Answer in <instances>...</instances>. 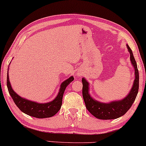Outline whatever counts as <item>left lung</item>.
Segmentation results:
<instances>
[{
    "mask_svg": "<svg viewBox=\"0 0 146 146\" xmlns=\"http://www.w3.org/2000/svg\"><path fill=\"white\" fill-rule=\"evenodd\" d=\"M127 47L130 54V60L135 68V79L130 93L125 99L121 101L111 102L110 104H104V103L95 101L90 96L89 92H88L89 83L85 78H82V83H83L82 93H83V97L86 108L94 117L97 119L108 120V119H117L121 117L130 108L138 94L139 81V71L135 57L132 54V50L127 45Z\"/></svg>",
    "mask_w": 146,
    "mask_h": 146,
    "instance_id": "left-lung-1",
    "label": "left lung"
}]
</instances>
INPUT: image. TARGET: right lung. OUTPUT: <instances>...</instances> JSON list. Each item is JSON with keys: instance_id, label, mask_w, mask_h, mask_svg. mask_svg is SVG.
Returning a JSON list of instances; mask_svg holds the SVG:
<instances>
[{"instance_id": "1", "label": "right lung", "mask_w": 146, "mask_h": 146, "mask_svg": "<svg viewBox=\"0 0 146 146\" xmlns=\"http://www.w3.org/2000/svg\"><path fill=\"white\" fill-rule=\"evenodd\" d=\"M74 80L73 76H71L68 79L63 82L60 86L59 92L54 100L47 104H38L33 101H28L21 98L11 88L9 83V76H7V86L9 94L12 98L13 101L17 106V107L27 115L34 117L38 119L42 118H49L53 117L60 110L62 105V100L66 87Z\"/></svg>"}]
</instances>
